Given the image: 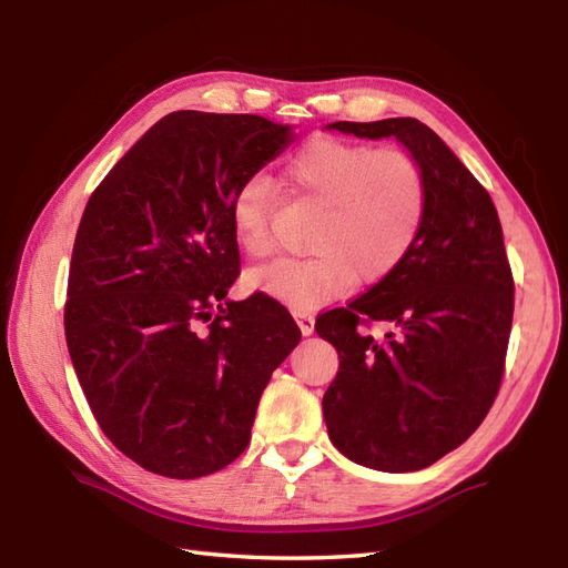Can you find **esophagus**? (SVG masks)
<instances>
[{
	"label": "esophagus",
	"mask_w": 568,
	"mask_h": 568,
	"mask_svg": "<svg viewBox=\"0 0 568 568\" xmlns=\"http://www.w3.org/2000/svg\"><path fill=\"white\" fill-rule=\"evenodd\" d=\"M295 320H297V327H300V332H303L305 336L315 332V315H312V312H307V310H297V312H295Z\"/></svg>",
	"instance_id": "1"
}]
</instances>
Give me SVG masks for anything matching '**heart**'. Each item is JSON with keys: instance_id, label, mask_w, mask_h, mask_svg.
Here are the masks:
<instances>
[{"instance_id": "heart-1", "label": "heart", "mask_w": 568, "mask_h": 568, "mask_svg": "<svg viewBox=\"0 0 568 568\" xmlns=\"http://www.w3.org/2000/svg\"><path fill=\"white\" fill-rule=\"evenodd\" d=\"M300 197L317 204L305 258H281L248 275L251 287L293 310H312L344 293L348 283L388 277L417 241L427 183L413 155L332 136L307 141L285 168ZM273 187L265 178L241 183L232 202L239 246L251 258L273 251Z\"/></svg>"}]
</instances>
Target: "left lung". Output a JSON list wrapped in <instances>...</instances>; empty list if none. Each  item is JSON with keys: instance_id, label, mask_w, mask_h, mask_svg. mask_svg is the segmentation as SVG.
I'll use <instances>...</instances> for the list:
<instances>
[{"instance_id": "1", "label": "left lung", "mask_w": 568, "mask_h": 568, "mask_svg": "<svg viewBox=\"0 0 568 568\" xmlns=\"http://www.w3.org/2000/svg\"><path fill=\"white\" fill-rule=\"evenodd\" d=\"M327 129L395 136L427 183L405 261L315 324L339 354L322 397L332 444L366 468L419 470L464 444L498 395L515 305L503 226L486 187L427 124L397 116ZM371 321L392 327L383 341L363 329Z\"/></svg>"}]
</instances>
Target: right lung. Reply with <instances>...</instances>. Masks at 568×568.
Returning a JSON list of instances; mask_svg holds the SVG:
<instances>
[{"instance_id": "right-lung-1", "label": "right lung", "mask_w": 568, "mask_h": 568, "mask_svg": "<svg viewBox=\"0 0 568 568\" xmlns=\"http://www.w3.org/2000/svg\"><path fill=\"white\" fill-rule=\"evenodd\" d=\"M293 141L291 124L256 114L173 112L84 207L68 275L70 361L102 432L153 474L200 478L232 464L303 336L268 295L226 300L236 190Z\"/></svg>"}]
</instances>
